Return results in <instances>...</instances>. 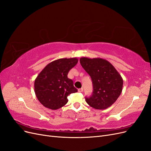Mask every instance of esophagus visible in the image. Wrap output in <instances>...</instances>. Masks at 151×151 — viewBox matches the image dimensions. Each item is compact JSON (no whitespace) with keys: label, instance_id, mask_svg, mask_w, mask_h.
I'll return each mask as SVG.
<instances>
[{"label":"esophagus","instance_id":"34e87169","mask_svg":"<svg viewBox=\"0 0 151 151\" xmlns=\"http://www.w3.org/2000/svg\"><path fill=\"white\" fill-rule=\"evenodd\" d=\"M83 91V88H80L78 89V92L79 93H82Z\"/></svg>","mask_w":151,"mask_h":151}]
</instances>
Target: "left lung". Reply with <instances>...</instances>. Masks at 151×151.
<instances>
[{"label": "left lung", "instance_id": "8db88e82", "mask_svg": "<svg viewBox=\"0 0 151 151\" xmlns=\"http://www.w3.org/2000/svg\"><path fill=\"white\" fill-rule=\"evenodd\" d=\"M82 67L93 82V94L86 101L96 109H105L115 103L122 91V76L108 60L101 58L81 57Z\"/></svg>", "mask_w": 151, "mask_h": 151}]
</instances>
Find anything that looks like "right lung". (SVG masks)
Here are the masks:
<instances>
[{
  "label": "right lung",
  "mask_w": 151,
  "mask_h": 151,
  "mask_svg": "<svg viewBox=\"0 0 151 151\" xmlns=\"http://www.w3.org/2000/svg\"><path fill=\"white\" fill-rule=\"evenodd\" d=\"M78 62L77 58H60L45 67L35 81V93L45 107L55 110L68 102L67 96L77 92L68 73Z\"/></svg>",
  "instance_id": "add662e5"
}]
</instances>
